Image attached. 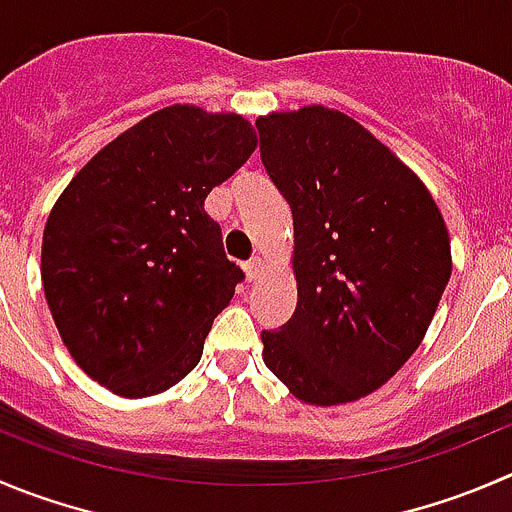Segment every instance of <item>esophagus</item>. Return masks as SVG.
<instances>
[{
	"label": "esophagus",
	"instance_id": "esophagus-1",
	"mask_svg": "<svg viewBox=\"0 0 512 512\" xmlns=\"http://www.w3.org/2000/svg\"><path fill=\"white\" fill-rule=\"evenodd\" d=\"M246 276H248V281H259L261 276H264V261H261L259 256L246 264Z\"/></svg>",
	"mask_w": 512,
	"mask_h": 512
}]
</instances>
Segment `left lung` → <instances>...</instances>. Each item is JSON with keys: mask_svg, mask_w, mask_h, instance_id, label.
Returning <instances> with one entry per match:
<instances>
[{"mask_svg": "<svg viewBox=\"0 0 512 512\" xmlns=\"http://www.w3.org/2000/svg\"><path fill=\"white\" fill-rule=\"evenodd\" d=\"M261 160L294 218L296 311L261 332L264 362L306 405H347L415 354L452 274L427 186L324 105L256 120Z\"/></svg>", "mask_w": 512, "mask_h": 512, "instance_id": "8db88e82", "label": "left lung"}]
</instances>
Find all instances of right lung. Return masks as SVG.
Listing matches in <instances>:
<instances>
[{"mask_svg":"<svg viewBox=\"0 0 512 512\" xmlns=\"http://www.w3.org/2000/svg\"><path fill=\"white\" fill-rule=\"evenodd\" d=\"M256 143L241 115L170 105L107 143L57 198L42 286L67 352L97 384L150 397L201 362L243 279L203 201Z\"/></svg>","mask_w":512,"mask_h":512,"instance_id":"add662e5","label":"right lung"}]
</instances>
